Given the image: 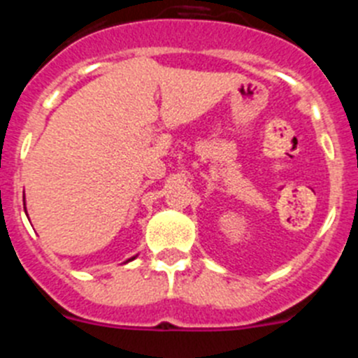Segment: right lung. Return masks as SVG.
<instances>
[{"label":"right lung","instance_id":"1","mask_svg":"<svg viewBox=\"0 0 358 358\" xmlns=\"http://www.w3.org/2000/svg\"><path fill=\"white\" fill-rule=\"evenodd\" d=\"M131 260H132V258H131Z\"/></svg>","mask_w":358,"mask_h":358}]
</instances>
